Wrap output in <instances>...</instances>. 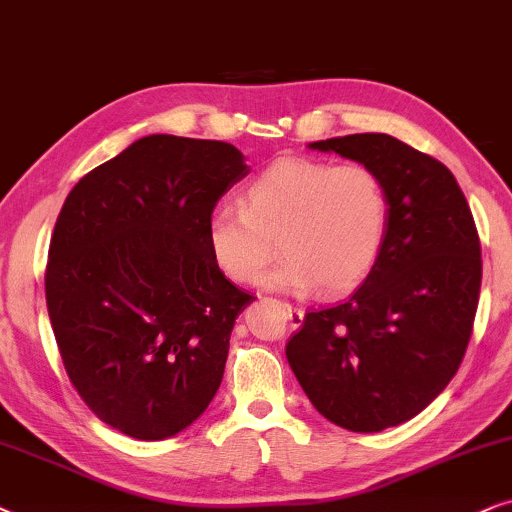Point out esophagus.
<instances>
[{"instance_id": "obj_1", "label": "esophagus", "mask_w": 512, "mask_h": 512, "mask_svg": "<svg viewBox=\"0 0 512 512\" xmlns=\"http://www.w3.org/2000/svg\"><path fill=\"white\" fill-rule=\"evenodd\" d=\"M285 309H288V316H290V325L292 327H299L304 323V311L302 309H295V306L285 304Z\"/></svg>"}]
</instances>
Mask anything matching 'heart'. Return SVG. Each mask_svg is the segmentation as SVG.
Returning a JSON list of instances; mask_svg holds the SVG:
<instances>
[{"instance_id":"b5f03b06","label":"heart","mask_w":512,"mask_h":512,"mask_svg":"<svg viewBox=\"0 0 512 512\" xmlns=\"http://www.w3.org/2000/svg\"><path fill=\"white\" fill-rule=\"evenodd\" d=\"M386 229V187L372 168L281 159L245 187L241 208L208 215L206 241L229 281L260 283L278 243L285 257L264 278L267 288L302 295L320 285L339 295L370 274Z\"/></svg>"}]
</instances>
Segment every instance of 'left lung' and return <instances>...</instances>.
Returning a JSON list of instances; mask_svg holds the SVG:
<instances>
[{
    "label": "left lung",
    "mask_w": 512,
    "mask_h": 512,
    "mask_svg": "<svg viewBox=\"0 0 512 512\" xmlns=\"http://www.w3.org/2000/svg\"><path fill=\"white\" fill-rule=\"evenodd\" d=\"M309 147L381 177L388 229L365 283L344 304L306 313L285 356L327 421L379 433L417 417L459 370L482 283L478 229L449 168L393 135Z\"/></svg>",
    "instance_id": "1"
}]
</instances>
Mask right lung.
<instances>
[{
    "label": "right lung",
    "instance_id": "obj_1",
    "mask_svg": "<svg viewBox=\"0 0 512 512\" xmlns=\"http://www.w3.org/2000/svg\"><path fill=\"white\" fill-rule=\"evenodd\" d=\"M234 145L145 135L67 194L46 306L67 377L135 440L192 426L222 384L252 295L215 267L206 222L250 168Z\"/></svg>",
    "mask_w": 512,
    "mask_h": 512
}]
</instances>
